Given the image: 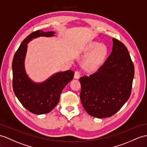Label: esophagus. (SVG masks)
<instances>
[{
    "label": "esophagus",
    "mask_w": 147,
    "mask_h": 147,
    "mask_svg": "<svg viewBox=\"0 0 147 147\" xmlns=\"http://www.w3.org/2000/svg\"><path fill=\"white\" fill-rule=\"evenodd\" d=\"M80 76V71L79 70H77L75 71V74H74L75 78H79Z\"/></svg>",
    "instance_id": "34e87169"
}]
</instances>
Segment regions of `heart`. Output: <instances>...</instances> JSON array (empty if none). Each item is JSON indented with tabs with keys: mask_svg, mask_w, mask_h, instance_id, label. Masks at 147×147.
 Segmentation results:
<instances>
[{
	"mask_svg": "<svg viewBox=\"0 0 147 147\" xmlns=\"http://www.w3.org/2000/svg\"><path fill=\"white\" fill-rule=\"evenodd\" d=\"M87 49L89 51H92L93 49L94 51L85 60L84 66L87 69L92 70L95 69L102 63L106 57L107 50L104 45H100L98 42H91Z\"/></svg>",
	"mask_w": 147,
	"mask_h": 147,
	"instance_id": "heart-1",
	"label": "heart"
}]
</instances>
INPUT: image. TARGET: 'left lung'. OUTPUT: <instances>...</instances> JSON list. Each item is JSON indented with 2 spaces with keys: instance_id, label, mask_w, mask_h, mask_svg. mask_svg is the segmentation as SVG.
<instances>
[{
  "instance_id": "left-lung-1",
  "label": "left lung",
  "mask_w": 147,
  "mask_h": 147,
  "mask_svg": "<svg viewBox=\"0 0 147 147\" xmlns=\"http://www.w3.org/2000/svg\"><path fill=\"white\" fill-rule=\"evenodd\" d=\"M134 65L128 49L113 38L112 52L98 70L80 78V97L89 115L99 119L112 117L129 98Z\"/></svg>"
}]
</instances>
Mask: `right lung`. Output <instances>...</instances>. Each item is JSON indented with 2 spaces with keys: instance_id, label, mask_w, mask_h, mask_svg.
<instances>
[{
  "instance_id": "1",
  "label": "right lung",
  "mask_w": 147,
  "mask_h": 147,
  "mask_svg": "<svg viewBox=\"0 0 147 147\" xmlns=\"http://www.w3.org/2000/svg\"><path fill=\"white\" fill-rule=\"evenodd\" d=\"M54 32L37 30L24 39L15 53L12 61V87L14 94L25 108L31 113L40 115L49 113L58 103L64 87L74 78V71L57 73L42 84L28 78L24 69V59L27 43L40 36L52 37Z\"/></svg>"
}]
</instances>
